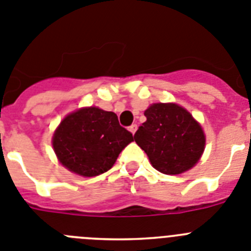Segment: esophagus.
Returning <instances> with one entry per match:
<instances>
[{
  "label": "esophagus",
  "instance_id": "obj_1",
  "mask_svg": "<svg viewBox=\"0 0 251 251\" xmlns=\"http://www.w3.org/2000/svg\"><path fill=\"white\" fill-rule=\"evenodd\" d=\"M128 130H130L131 134L134 135L135 132H136V130H137V125H136V124H134V125H131L130 127H128Z\"/></svg>",
  "mask_w": 251,
  "mask_h": 251
}]
</instances>
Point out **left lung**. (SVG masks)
I'll list each match as a JSON object with an SVG mask.
<instances>
[{
    "label": "left lung",
    "mask_w": 251,
    "mask_h": 251,
    "mask_svg": "<svg viewBox=\"0 0 251 251\" xmlns=\"http://www.w3.org/2000/svg\"><path fill=\"white\" fill-rule=\"evenodd\" d=\"M146 121L135 132L137 145L151 165L166 175L182 174L195 166L205 149L201 126L176 103H152L144 112Z\"/></svg>",
    "instance_id": "left-lung-1"
}]
</instances>
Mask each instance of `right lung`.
Masks as SVG:
<instances>
[{"instance_id":"right-lung-1","label":"right lung","mask_w":251,"mask_h":251,"mask_svg":"<svg viewBox=\"0 0 251 251\" xmlns=\"http://www.w3.org/2000/svg\"><path fill=\"white\" fill-rule=\"evenodd\" d=\"M131 141L134 136L119 124L115 112L91 106L61 121L53 134L52 146L65 168L92 177L110 170Z\"/></svg>"}]
</instances>
